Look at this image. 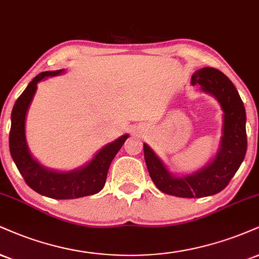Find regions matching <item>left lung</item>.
<instances>
[{"mask_svg": "<svg viewBox=\"0 0 259 259\" xmlns=\"http://www.w3.org/2000/svg\"><path fill=\"white\" fill-rule=\"evenodd\" d=\"M204 93L212 95L223 111V127L220 147L212 160L195 172L175 176L147 143H143L145 160L157 188L180 198H202L220 193L244 160L247 149L246 112L238 90L228 77L213 67H202L192 76Z\"/></svg>", "mask_w": 259, "mask_h": 259, "instance_id": "obj_1", "label": "left lung"}]
</instances>
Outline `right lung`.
I'll use <instances>...</instances> for the list:
<instances>
[{"label":"right lung","mask_w":259,"mask_h":259,"mask_svg":"<svg viewBox=\"0 0 259 259\" xmlns=\"http://www.w3.org/2000/svg\"><path fill=\"white\" fill-rule=\"evenodd\" d=\"M64 70L46 71L33 78L15 101L11 116L9 151L18 170L30 188L40 195L53 199H76L96 194L104 188L108 167L123 143L129 138L127 134L116 141L107 143L94 155L88 164L70 171H58L38 163L27 147L25 136V120L31 101L37 90V83L48 77L59 76Z\"/></svg>","instance_id":"add662e5"}]
</instances>
